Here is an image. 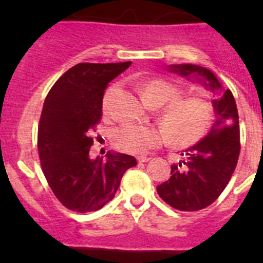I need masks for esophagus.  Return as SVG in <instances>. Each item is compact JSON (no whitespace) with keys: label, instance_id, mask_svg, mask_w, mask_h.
<instances>
[{"label":"esophagus","instance_id":"obj_1","mask_svg":"<svg viewBox=\"0 0 263 263\" xmlns=\"http://www.w3.org/2000/svg\"><path fill=\"white\" fill-rule=\"evenodd\" d=\"M150 159H152L150 157H139L138 158V163H146V162H148Z\"/></svg>","mask_w":263,"mask_h":263}]
</instances>
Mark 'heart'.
<instances>
[{
  "mask_svg": "<svg viewBox=\"0 0 263 263\" xmlns=\"http://www.w3.org/2000/svg\"><path fill=\"white\" fill-rule=\"evenodd\" d=\"M118 85L106 90L103 101L105 116L111 115V100ZM139 93L147 105L164 106L160 113L159 126L122 124L111 134V142L118 150L129 154H145L166 142L167 134L175 145L188 147L210 133L216 120V110L210 100L203 97H182L176 84L164 79H152L139 87Z\"/></svg>",
  "mask_w": 263,
  "mask_h": 263,
  "instance_id": "heart-1",
  "label": "heart"
}]
</instances>
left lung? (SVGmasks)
<instances>
[{
	"label": "left lung",
	"mask_w": 263,
	"mask_h": 263,
	"mask_svg": "<svg viewBox=\"0 0 263 263\" xmlns=\"http://www.w3.org/2000/svg\"><path fill=\"white\" fill-rule=\"evenodd\" d=\"M170 71L217 92L212 100L216 121L211 132L185 150V159L173 164L171 178L157 187L158 195L168 205L192 212L211 205L233 175L241 148L238 111L231 90L222 89L210 69L195 64H174Z\"/></svg>",
	"instance_id": "1"
}]
</instances>
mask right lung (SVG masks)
<instances>
[{
  "instance_id": "obj_1",
  "label": "right lung",
  "mask_w": 263,
  "mask_h": 263,
  "mask_svg": "<svg viewBox=\"0 0 263 263\" xmlns=\"http://www.w3.org/2000/svg\"><path fill=\"white\" fill-rule=\"evenodd\" d=\"M132 62L79 63L48 92L38 126L42 171L63 205L80 213L101 210L115 197L121 178L137 164L132 155L89 158V136L103 116L105 88Z\"/></svg>"
}]
</instances>
